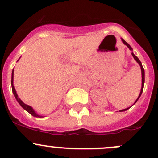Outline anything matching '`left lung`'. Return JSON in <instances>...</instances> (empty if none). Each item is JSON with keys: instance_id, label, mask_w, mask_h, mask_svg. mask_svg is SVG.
Returning <instances> with one entry per match:
<instances>
[{"instance_id": "obj_1", "label": "left lung", "mask_w": 158, "mask_h": 158, "mask_svg": "<svg viewBox=\"0 0 158 158\" xmlns=\"http://www.w3.org/2000/svg\"><path fill=\"white\" fill-rule=\"evenodd\" d=\"M122 42L124 43V44H125V45L127 46V47H128L129 49H131V47H130V45H129V44H128V43H126L125 42V40H124L123 39H122ZM131 54H132V56H133V57H134V59H135V60H136L137 61V63H138V64L140 65V66H141V75H142V85H141V92H140V95H139V96H138V98H140V96H141V93H142V92H143V89H144V68H143V66H142V65H141V61H140L139 60V59L138 58V57L136 56L135 55V54L133 53V52H131ZM138 99L136 100V101H135V103H136V102L138 101ZM129 109V108H128V109H123V110H121L120 111H126V110H128Z\"/></svg>"}]
</instances>
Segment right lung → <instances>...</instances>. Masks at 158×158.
<instances>
[{
    "label": "right lung",
    "mask_w": 158,
    "mask_h": 158,
    "mask_svg": "<svg viewBox=\"0 0 158 158\" xmlns=\"http://www.w3.org/2000/svg\"><path fill=\"white\" fill-rule=\"evenodd\" d=\"M11 78H12V79H11V87H12V92H13V93H14V97L16 98L17 101L19 102V104H20V106H22V108H23V109H25L27 111H28V112H29L30 114H32L33 116H34V117H40V116L38 115V114H36V113L34 111H33V109H32L30 106H27V105H26V104H24V103H23V102H22L21 100L20 99V98L18 97V95H17V92H16L15 89H14V85H13V80H14V70H13V72H12V77H11Z\"/></svg>",
    "instance_id": "add662e5"
}]
</instances>
